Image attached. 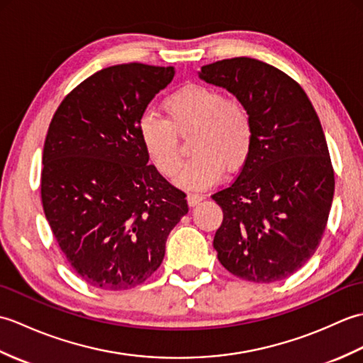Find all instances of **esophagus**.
I'll return each instance as SVG.
<instances>
[{"label":"esophagus","mask_w":363,"mask_h":363,"mask_svg":"<svg viewBox=\"0 0 363 363\" xmlns=\"http://www.w3.org/2000/svg\"><path fill=\"white\" fill-rule=\"evenodd\" d=\"M203 201V196L201 195H196V194H189L187 195V203H189V206H196V204H199Z\"/></svg>","instance_id":"esophagus-1"}]
</instances>
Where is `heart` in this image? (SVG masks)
I'll return each instance as SVG.
<instances>
[{
    "mask_svg": "<svg viewBox=\"0 0 363 363\" xmlns=\"http://www.w3.org/2000/svg\"><path fill=\"white\" fill-rule=\"evenodd\" d=\"M162 107L167 118L146 112L138 120V137L146 156L160 174L173 177L179 172L181 152L177 135L194 133V154L177 182L190 190L217 184L225 168L240 169L250 159L254 125L250 111L238 99L204 84H186L169 94Z\"/></svg>",
    "mask_w": 363,
    "mask_h": 363,
    "instance_id": "1",
    "label": "heart"
}]
</instances>
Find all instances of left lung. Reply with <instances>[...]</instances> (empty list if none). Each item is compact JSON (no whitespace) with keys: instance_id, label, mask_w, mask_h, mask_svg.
Instances as JSON below:
<instances>
[{"instance_id":"obj_1","label":"left lung","mask_w":363,"mask_h":363,"mask_svg":"<svg viewBox=\"0 0 363 363\" xmlns=\"http://www.w3.org/2000/svg\"><path fill=\"white\" fill-rule=\"evenodd\" d=\"M199 78L235 95L254 125L240 174L212 195L223 209L213 248L240 279L282 281L317 251L334 198L318 115L295 79L257 59L218 60L204 65Z\"/></svg>"}]
</instances>
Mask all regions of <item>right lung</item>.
Returning a JSON list of instances; mask_svg holds the SVG:
<instances>
[{
    "label": "right lung",
    "mask_w": 363,
    "mask_h": 363,
    "mask_svg": "<svg viewBox=\"0 0 363 363\" xmlns=\"http://www.w3.org/2000/svg\"><path fill=\"white\" fill-rule=\"evenodd\" d=\"M173 76V67L103 68L64 98L50 123L43 212L68 264L91 287L145 282L189 212L186 194L148 165L138 137V120Z\"/></svg>",
    "instance_id": "add662e5"
}]
</instances>
